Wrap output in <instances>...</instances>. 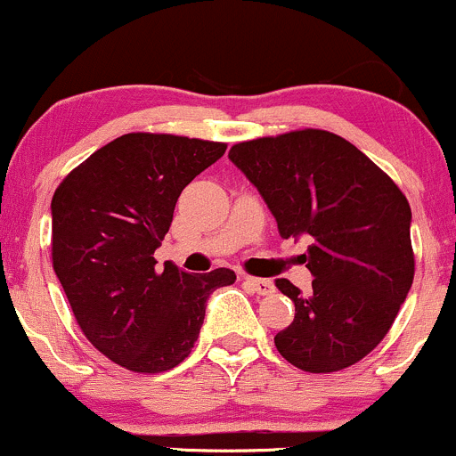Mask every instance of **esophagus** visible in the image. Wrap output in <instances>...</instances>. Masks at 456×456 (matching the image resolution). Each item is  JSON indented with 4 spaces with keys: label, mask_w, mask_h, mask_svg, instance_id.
I'll return each mask as SVG.
<instances>
[{
    "label": "esophagus",
    "mask_w": 456,
    "mask_h": 456,
    "mask_svg": "<svg viewBox=\"0 0 456 456\" xmlns=\"http://www.w3.org/2000/svg\"><path fill=\"white\" fill-rule=\"evenodd\" d=\"M244 283L248 285V288L253 289L255 294H262V297H266V294L274 292V285L270 279H257V277H244Z\"/></svg>",
    "instance_id": "esophagus-1"
}]
</instances>
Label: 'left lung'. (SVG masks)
Wrapping results in <instances>:
<instances>
[{
	"mask_svg": "<svg viewBox=\"0 0 456 456\" xmlns=\"http://www.w3.org/2000/svg\"><path fill=\"white\" fill-rule=\"evenodd\" d=\"M229 159L257 188L279 236L307 238L314 281L294 301L274 346L305 372L357 363L385 338L413 283L411 208L396 183L348 140L322 129L233 144Z\"/></svg>",
	"mask_w": 456,
	"mask_h": 456,
	"instance_id": "1",
	"label": "left lung"
}]
</instances>
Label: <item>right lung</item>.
Listing matches in <instances>:
<instances>
[{
  "mask_svg": "<svg viewBox=\"0 0 456 456\" xmlns=\"http://www.w3.org/2000/svg\"><path fill=\"white\" fill-rule=\"evenodd\" d=\"M227 144L125 134L97 149L52 199V257L79 329L132 372H164L197 342L208 298L236 281L216 268L190 274L155 248L182 190L223 158Z\"/></svg>",
  "mask_w": 456,
  "mask_h": 456,
  "instance_id": "right-lung-1",
  "label": "right lung"
}]
</instances>
